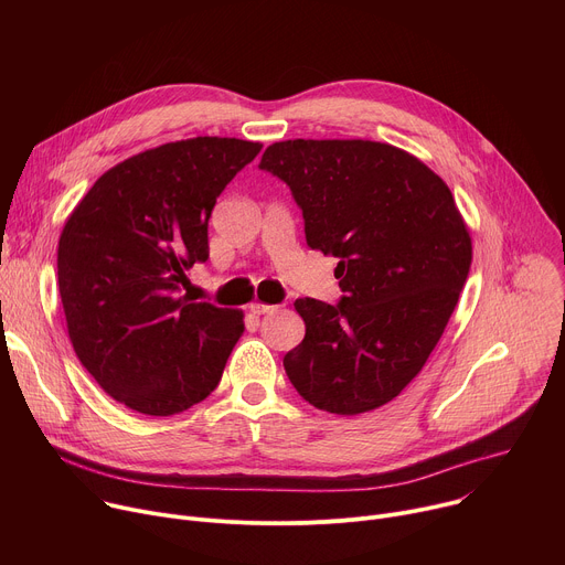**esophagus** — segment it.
Returning <instances> with one entry per match:
<instances>
[{"instance_id":"1","label":"esophagus","mask_w":565,"mask_h":565,"mask_svg":"<svg viewBox=\"0 0 565 565\" xmlns=\"http://www.w3.org/2000/svg\"><path fill=\"white\" fill-rule=\"evenodd\" d=\"M275 308H277V306H270V303H262V301H255V303H250V310H253L255 315H268V312H275Z\"/></svg>"}]
</instances>
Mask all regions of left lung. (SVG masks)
Wrapping results in <instances>:
<instances>
[{"mask_svg": "<svg viewBox=\"0 0 565 565\" xmlns=\"http://www.w3.org/2000/svg\"><path fill=\"white\" fill-rule=\"evenodd\" d=\"M259 170L284 181L306 244L340 259L338 303L297 299L306 324L284 369L308 405L358 416L393 399L425 366L458 303L471 238L445 181L373 140H286Z\"/></svg>", "mask_w": 565, "mask_h": 565, "instance_id": "1", "label": "left lung"}]
</instances>
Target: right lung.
Wrapping results in <instances>:
<instances>
[{
  "label": "right lung",
  "mask_w": 565,
  "mask_h": 565,
  "mask_svg": "<svg viewBox=\"0 0 565 565\" xmlns=\"http://www.w3.org/2000/svg\"><path fill=\"white\" fill-rule=\"evenodd\" d=\"M259 142L199 136L105 172L68 216L57 286L75 355L120 405L174 416L205 399L244 335V312L181 295L210 257L207 221Z\"/></svg>",
  "instance_id": "obj_1"
}]
</instances>
